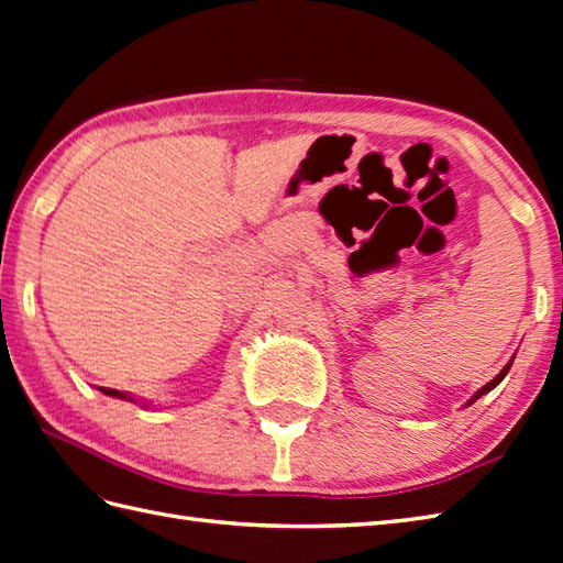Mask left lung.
Segmentation results:
<instances>
[{
  "label": "left lung",
  "instance_id": "8db88e82",
  "mask_svg": "<svg viewBox=\"0 0 563 563\" xmlns=\"http://www.w3.org/2000/svg\"><path fill=\"white\" fill-rule=\"evenodd\" d=\"M511 364H514V360H511V362H508V364H506V367H504V369H501L499 374H496V376L492 378V382H489L487 386H482V388L477 390V394H475L473 398H470V400H467V405H473V402H475V400H477L479 396H485V394H489V390H492V388H496V386H499V384L504 382V376L508 374V369H511Z\"/></svg>",
  "mask_w": 563,
  "mask_h": 563
}]
</instances>
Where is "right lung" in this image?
<instances>
[{
  "instance_id": "1",
  "label": "right lung",
  "mask_w": 563,
  "mask_h": 563,
  "mask_svg": "<svg viewBox=\"0 0 563 563\" xmlns=\"http://www.w3.org/2000/svg\"><path fill=\"white\" fill-rule=\"evenodd\" d=\"M100 390H102L104 396H112V398H122V400L129 398L126 394H122V390H117V388H100ZM129 400H132V398H129Z\"/></svg>"
}]
</instances>
